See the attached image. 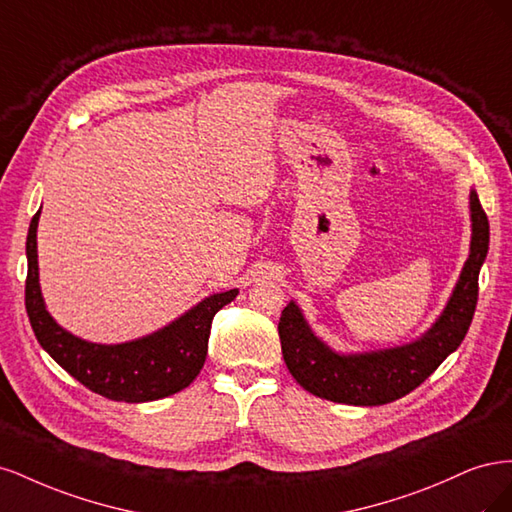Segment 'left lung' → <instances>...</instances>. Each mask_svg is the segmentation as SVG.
<instances>
[{"label": "left lung", "instance_id": "1", "mask_svg": "<svg viewBox=\"0 0 512 512\" xmlns=\"http://www.w3.org/2000/svg\"><path fill=\"white\" fill-rule=\"evenodd\" d=\"M470 254L436 322L408 344L337 352L312 331L290 301L277 324L286 367L305 391L348 406H384L423 384L466 337L478 299V273L489 250V220L470 190Z\"/></svg>", "mask_w": 512, "mask_h": 512}]
</instances>
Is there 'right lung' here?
Wrapping results in <instances>:
<instances>
[{
	"mask_svg": "<svg viewBox=\"0 0 512 512\" xmlns=\"http://www.w3.org/2000/svg\"><path fill=\"white\" fill-rule=\"evenodd\" d=\"M38 220L40 211L29 224L25 243V307L36 339L51 359L89 391L126 404L164 399L190 386L207 359L213 316L235 301L239 290L209 294L166 327L130 342H87L57 324L46 309L38 271Z\"/></svg>",
	"mask_w": 512,
	"mask_h": 512,
	"instance_id": "add662e5",
	"label": "right lung"
}]
</instances>
